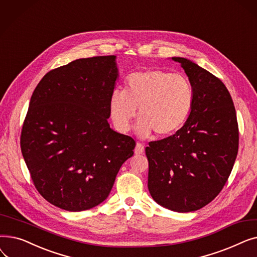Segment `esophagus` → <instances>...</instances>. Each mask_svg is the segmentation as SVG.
<instances>
[{"label":"esophagus","instance_id":"obj_1","mask_svg":"<svg viewBox=\"0 0 257 257\" xmlns=\"http://www.w3.org/2000/svg\"><path fill=\"white\" fill-rule=\"evenodd\" d=\"M144 152H145L144 145L141 143H138L136 146V149H134V153H136L137 155H141V154H144Z\"/></svg>","mask_w":257,"mask_h":257}]
</instances>
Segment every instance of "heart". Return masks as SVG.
I'll return each instance as SVG.
<instances>
[{
    "mask_svg": "<svg viewBox=\"0 0 257 257\" xmlns=\"http://www.w3.org/2000/svg\"><path fill=\"white\" fill-rule=\"evenodd\" d=\"M194 88L187 77L161 70L131 74L126 90L114 88L109 97V113L119 132L130 129L138 113L136 133L148 138L154 131L165 138L178 131L190 115L194 104Z\"/></svg>",
    "mask_w": 257,
    "mask_h": 257,
    "instance_id": "obj_1",
    "label": "heart"
}]
</instances>
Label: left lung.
<instances>
[{"label":"left lung","instance_id":"8db88e82","mask_svg":"<svg viewBox=\"0 0 257 257\" xmlns=\"http://www.w3.org/2000/svg\"><path fill=\"white\" fill-rule=\"evenodd\" d=\"M179 62L194 88V104L173 136L149 143L148 188L157 204L177 212L207 205L222 191L238 150L230 93L220 79L190 59Z\"/></svg>","mask_w":257,"mask_h":257}]
</instances>
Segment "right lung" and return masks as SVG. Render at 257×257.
Masks as SVG:
<instances>
[{
  "mask_svg": "<svg viewBox=\"0 0 257 257\" xmlns=\"http://www.w3.org/2000/svg\"><path fill=\"white\" fill-rule=\"evenodd\" d=\"M116 56L81 58L50 71L33 91L21 149L38 193L67 211L107 199L136 142L110 128Z\"/></svg>",
  "mask_w": 257,
  "mask_h": 257,
  "instance_id": "obj_1",
  "label": "right lung"
}]
</instances>
